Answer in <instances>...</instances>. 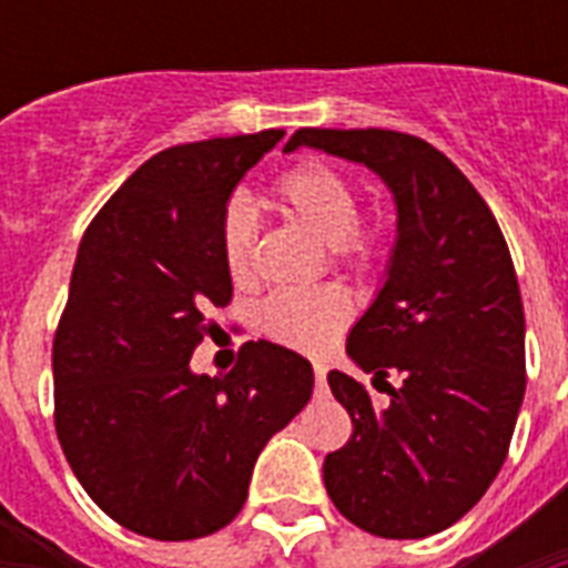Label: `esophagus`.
<instances>
[{
  "label": "esophagus",
  "instance_id": "obj_1",
  "mask_svg": "<svg viewBox=\"0 0 568 568\" xmlns=\"http://www.w3.org/2000/svg\"><path fill=\"white\" fill-rule=\"evenodd\" d=\"M327 365L324 363H315V386H318V392H324L327 388Z\"/></svg>",
  "mask_w": 568,
  "mask_h": 568
}]
</instances>
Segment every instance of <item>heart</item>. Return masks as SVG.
<instances>
[{
	"mask_svg": "<svg viewBox=\"0 0 568 568\" xmlns=\"http://www.w3.org/2000/svg\"><path fill=\"white\" fill-rule=\"evenodd\" d=\"M274 194L285 212L327 241L351 271H368L386 256V223L379 214H359L356 182L336 164L301 162L283 171ZM256 212L244 196H232L221 212V253L232 280H247L256 250ZM351 318V301L338 288L271 294L258 324L267 336L297 351H324Z\"/></svg>",
	"mask_w": 568,
	"mask_h": 568,
	"instance_id": "heart-1",
	"label": "heart"
}]
</instances>
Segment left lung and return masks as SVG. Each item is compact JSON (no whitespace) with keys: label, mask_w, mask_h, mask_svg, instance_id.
I'll return each instance as SVG.
<instances>
[{"label":"left lung","mask_w":568,"mask_h":568,"mask_svg":"<svg viewBox=\"0 0 568 568\" xmlns=\"http://www.w3.org/2000/svg\"><path fill=\"white\" fill-rule=\"evenodd\" d=\"M315 146L372 168L397 203L386 285L347 338L374 386L329 372L354 422L324 459L336 510L383 539H422L475 507L510 450L525 397V310L510 247L448 155L392 129H297ZM397 373L400 387L385 377Z\"/></svg>","instance_id":"8db88e82"}]
</instances>
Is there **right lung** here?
I'll list each match as a JSON object with an SVG mask.
<instances>
[{"label": "right lung", "mask_w": 568, "mask_h": 568, "mask_svg": "<svg viewBox=\"0 0 568 568\" xmlns=\"http://www.w3.org/2000/svg\"><path fill=\"white\" fill-rule=\"evenodd\" d=\"M283 129L155 153L84 230L52 342L55 433L105 516L182 542L230 525L258 450L312 395V365L265 338L223 377L191 354L232 301L221 212Z\"/></svg>", "instance_id": "1"}]
</instances>
